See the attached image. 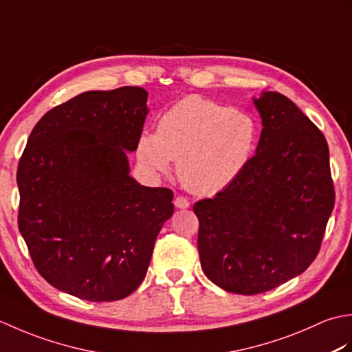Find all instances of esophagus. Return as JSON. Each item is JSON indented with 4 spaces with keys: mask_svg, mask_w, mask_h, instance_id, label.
<instances>
[{
    "mask_svg": "<svg viewBox=\"0 0 352 352\" xmlns=\"http://www.w3.org/2000/svg\"><path fill=\"white\" fill-rule=\"evenodd\" d=\"M174 204H175V207H178V208H188V207L190 206L189 199L184 198V197H177L175 201H174Z\"/></svg>",
    "mask_w": 352,
    "mask_h": 352,
    "instance_id": "obj_1",
    "label": "esophagus"
}]
</instances>
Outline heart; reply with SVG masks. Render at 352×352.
Returning a JSON list of instances; mask_svg holds the SVG:
<instances>
[{
	"label": "heart",
	"mask_w": 352,
	"mask_h": 352,
	"mask_svg": "<svg viewBox=\"0 0 352 352\" xmlns=\"http://www.w3.org/2000/svg\"><path fill=\"white\" fill-rule=\"evenodd\" d=\"M257 140L258 124L248 111L188 96L160 118L155 134L140 138L138 157L157 172H166L174 160L186 189L214 195L241 177Z\"/></svg>",
	"instance_id": "1"
}]
</instances>
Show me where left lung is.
Instances as JSON below:
<instances>
[{"mask_svg": "<svg viewBox=\"0 0 352 352\" xmlns=\"http://www.w3.org/2000/svg\"><path fill=\"white\" fill-rule=\"evenodd\" d=\"M254 104L263 124L256 154L234 183L193 206L201 267L241 295L275 289L313 263L336 198L322 131L278 92Z\"/></svg>", "mask_w": 352, "mask_h": 352, "instance_id": "1", "label": "left lung"}]
</instances>
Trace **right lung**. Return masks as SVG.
<instances>
[{"mask_svg":"<svg viewBox=\"0 0 352 352\" xmlns=\"http://www.w3.org/2000/svg\"><path fill=\"white\" fill-rule=\"evenodd\" d=\"M148 92L136 86L77 95L47 111L22 153L18 227L56 289L116 301L144 281L174 193L130 177Z\"/></svg>","mask_w":352,"mask_h":352,"instance_id":"obj_1","label":"right lung"}]
</instances>
